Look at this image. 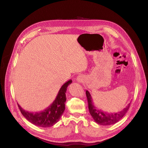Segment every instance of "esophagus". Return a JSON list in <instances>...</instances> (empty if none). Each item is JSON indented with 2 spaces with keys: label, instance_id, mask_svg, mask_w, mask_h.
Here are the masks:
<instances>
[{
  "label": "esophagus",
  "instance_id": "1",
  "mask_svg": "<svg viewBox=\"0 0 148 148\" xmlns=\"http://www.w3.org/2000/svg\"><path fill=\"white\" fill-rule=\"evenodd\" d=\"M77 81L78 82H80V83H81V82H82L83 81V76L82 75H78L77 77Z\"/></svg>",
  "mask_w": 148,
  "mask_h": 148
}]
</instances>
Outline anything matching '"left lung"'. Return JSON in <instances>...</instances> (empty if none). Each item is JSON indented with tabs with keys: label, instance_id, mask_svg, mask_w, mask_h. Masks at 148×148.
<instances>
[{
	"label": "left lung",
	"instance_id": "1",
	"mask_svg": "<svg viewBox=\"0 0 148 148\" xmlns=\"http://www.w3.org/2000/svg\"><path fill=\"white\" fill-rule=\"evenodd\" d=\"M86 97L88 102V110L90 113V115L93 117V120L96 123L102 125H109L115 124L120 121L124 115L127 113L128 110L130 107V104L128 105L123 110L116 113H106L104 112L94 106L92 99L90 94L87 90L86 91Z\"/></svg>",
	"mask_w": 148,
	"mask_h": 148
}]
</instances>
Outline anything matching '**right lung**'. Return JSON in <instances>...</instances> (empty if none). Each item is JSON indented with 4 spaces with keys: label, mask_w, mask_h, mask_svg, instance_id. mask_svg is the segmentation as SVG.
<instances>
[{
    "label": "right lung",
    "mask_w": 148,
    "mask_h": 148,
    "mask_svg": "<svg viewBox=\"0 0 148 148\" xmlns=\"http://www.w3.org/2000/svg\"><path fill=\"white\" fill-rule=\"evenodd\" d=\"M71 83V80H69L65 83L61 87L55 101L43 111L36 112H28L23 110L18 104L19 110L27 120L36 125L42 127H49L53 125L60 119L65 111L66 87Z\"/></svg>",
    "instance_id": "1"
}]
</instances>
